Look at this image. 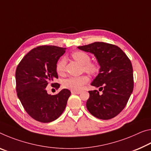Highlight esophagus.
Segmentation results:
<instances>
[{
	"label": "esophagus",
	"instance_id": "34e87169",
	"mask_svg": "<svg viewBox=\"0 0 151 151\" xmlns=\"http://www.w3.org/2000/svg\"><path fill=\"white\" fill-rule=\"evenodd\" d=\"M71 93L73 94H80L81 91H71Z\"/></svg>",
	"mask_w": 151,
	"mask_h": 151
}]
</instances>
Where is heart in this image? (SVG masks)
<instances>
[{"label": "heart", "mask_w": 151, "mask_h": 151, "mask_svg": "<svg viewBox=\"0 0 151 151\" xmlns=\"http://www.w3.org/2000/svg\"><path fill=\"white\" fill-rule=\"evenodd\" d=\"M74 60L83 65V70L91 75H95L99 70V65L95 63H91V57L87 53L83 51H76L72 54ZM66 60L61 58L57 62L56 64V70L59 75H63L65 71ZM89 77L87 75L80 76H69L63 81V85L64 88L72 91H79L86 83L88 82Z\"/></svg>", "instance_id": "b5f03b06"}]
</instances>
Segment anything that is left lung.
I'll return each mask as SVG.
<instances>
[{"instance_id": "8db88e82", "label": "left lung", "mask_w": 151, "mask_h": 151, "mask_svg": "<svg viewBox=\"0 0 151 151\" xmlns=\"http://www.w3.org/2000/svg\"><path fill=\"white\" fill-rule=\"evenodd\" d=\"M78 48L94 54L100 65L99 73L91 85L100 87L102 93L97 90L88 91V111L101 119L114 118L126 107L133 91L130 60L118 46L105 42H94Z\"/></svg>"}]
</instances>
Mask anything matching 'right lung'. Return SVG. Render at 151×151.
<instances>
[{
  "label": "right lung",
  "instance_id": "1",
  "mask_svg": "<svg viewBox=\"0 0 151 151\" xmlns=\"http://www.w3.org/2000/svg\"><path fill=\"white\" fill-rule=\"evenodd\" d=\"M66 48L54 45H40L23 57L15 72L16 91L26 112L35 120L48 123L58 118L70 95L67 88L58 94H47L49 83L56 89L60 84L53 83L58 76L56 64Z\"/></svg>",
  "mask_w": 151,
  "mask_h": 151
}]
</instances>
